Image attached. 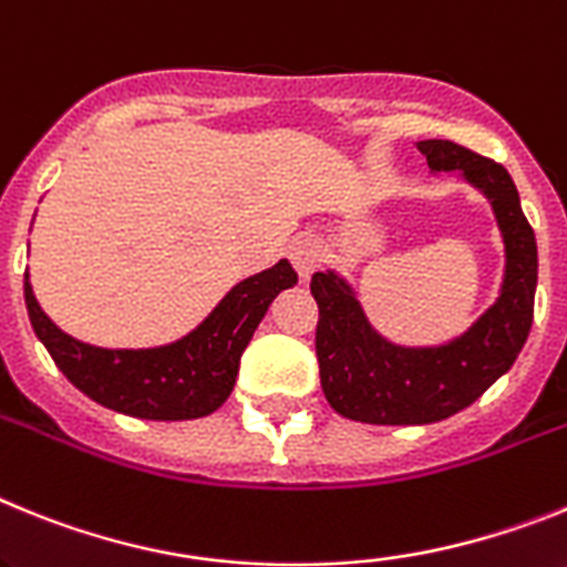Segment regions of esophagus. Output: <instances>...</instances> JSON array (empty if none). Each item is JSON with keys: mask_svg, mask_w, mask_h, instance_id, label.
<instances>
[{"mask_svg": "<svg viewBox=\"0 0 567 567\" xmlns=\"http://www.w3.org/2000/svg\"><path fill=\"white\" fill-rule=\"evenodd\" d=\"M288 256L299 277L308 279L313 270L319 268V262H322V245H319L313 236H297V239L290 243Z\"/></svg>", "mask_w": 567, "mask_h": 567, "instance_id": "34e87169", "label": "esophagus"}]
</instances>
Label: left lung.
I'll return each instance as SVG.
<instances>
[{
  "label": "left lung",
  "mask_w": 567,
  "mask_h": 567,
  "mask_svg": "<svg viewBox=\"0 0 567 567\" xmlns=\"http://www.w3.org/2000/svg\"><path fill=\"white\" fill-rule=\"evenodd\" d=\"M420 151L433 171H462L488 194L505 236L508 268L496 305L465 337L422 351L379 339L348 285L333 274H313L322 391L333 411L368 425H427L454 416L514 365L534 322L536 239L511 174L451 140H425Z\"/></svg>",
  "instance_id": "1"
}]
</instances>
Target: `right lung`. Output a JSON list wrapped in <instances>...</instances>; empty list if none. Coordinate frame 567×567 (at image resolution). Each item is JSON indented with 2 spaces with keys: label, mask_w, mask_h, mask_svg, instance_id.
<instances>
[{
  "label": "right lung",
  "mask_w": 567,
  "mask_h": 567,
  "mask_svg": "<svg viewBox=\"0 0 567 567\" xmlns=\"http://www.w3.org/2000/svg\"><path fill=\"white\" fill-rule=\"evenodd\" d=\"M290 285L297 270L282 259L236 285L194 333L151 351H107L68 337L39 308L31 282H24V305L56 368L85 396L127 416L171 422L208 416L228 400L256 324Z\"/></svg>",
  "instance_id": "right-lung-1"
}]
</instances>
